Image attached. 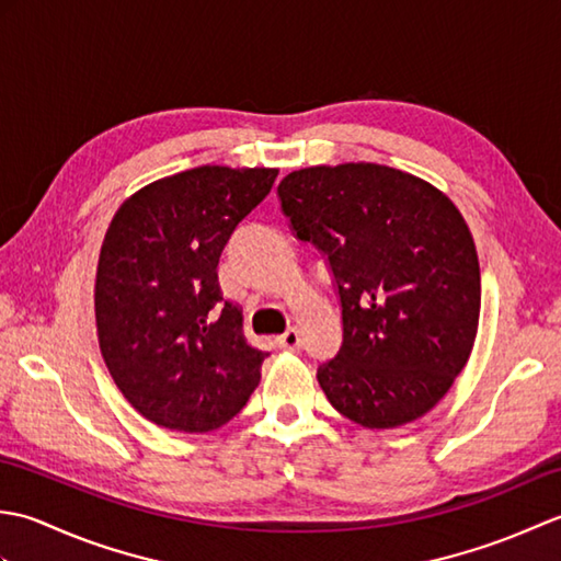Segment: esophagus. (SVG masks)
<instances>
[{"label":"esophagus","instance_id":"esophagus-1","mask_svg":"<svg viewBox=\"0 0 561 561\" xmlns=\"http://www.w3.org/2000/svg\"><path fill=\"white\" fill-rule=\"evenodd\" d=\"M277 344L282 350H289V352H296L301 347V335H299V330L296 328H289L287 332H284V335H279L277 337Z\"/></svg>","mask_w":561,"mask_h":561}]
</instances>
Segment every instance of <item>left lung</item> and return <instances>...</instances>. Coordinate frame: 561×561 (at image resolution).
I'll return each mask as SVG.
<instances>
[{"label":"left lung","instance_id":"left-lung-1","mask_svg":"<svg viewBox=\"0 0 561 561\" xmlns=\"http://www.w3.org/2000/svg\"><path fill=\"white\" fill-rule=\"evenodd\" d=\"M277 195L340 296L342 347L318 366L330 404L366 428L420 420L478 335L480 262L462 214L422 178L378 163L294 171Z\"/></svg>","mask_w":561,"mask_h":561}]
</instances>
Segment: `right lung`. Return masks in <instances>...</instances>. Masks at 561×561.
I'll return each mask as SVG.
<instances>
[{
    "mask_svg": "<svg viewBox=\"0 0 561 561\" xmlns=\"http://www.w3.org/2000/svg\"><path fill=\"white\" fill-rule=\"evenodd\" d=\"M277 169L199 165L141 187L105 231L96 272L103 362L145 420L205 434L243 410L267 352L243 337L217 265Z\"/></svg>",
    "mask_w": 561,
    "mask_h": 561,
    "instance_id": "add662e5",
    "label": "right lung"
}]
</instances>
